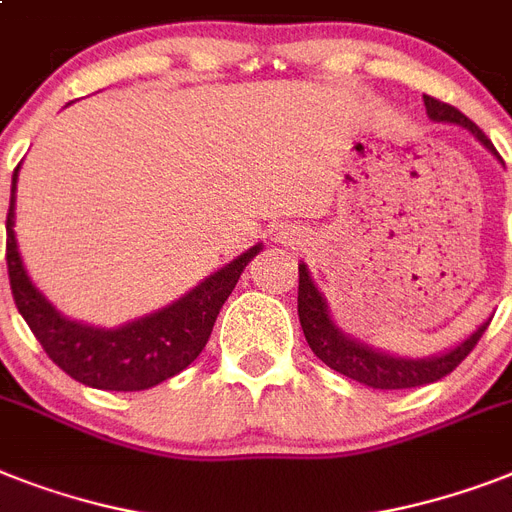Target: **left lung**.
Returning <instances> with one entry per match:
<instances>
[{
  "label": "left lung",
  "instance_id": "left-lung-1",
  "mask_svg": "<svg viewBox=\"0 0 512 512\" xmlns=\"http://www.w3.org/2000/svg\"><path fill=\"white\" fill-rule=\"evenodd\" d=\"M423 105H426V115H429L434 123H455V126L468 128L476 139L484 144L492 155H497L494 144L484 136L476 123L471 118H465L463 112L455 110L447 102H439L434 97H423ZM500 157V155H497ZM297 313L299 323H302V331H305V339L310 344V350L315 352V357H321L328 368H334L336 373L352 378V381H360L365 386H373V389H410V386H423L434 384L439 378H444L447 373H452L463 363L465 357L471 355V350L476 347V342L481 339V334L486 331L489 321L481 323L476 331H473L468 339L452 347V350L442 352V355L431 357H400L389 355V352L373 350L368 344L357 342L352 336H347L342 328L336 326L331 313H328L326 297L318 292V286L310 278V270L305 263H299V294H297Z\"/></svg>",
  "mask_w": 512,
  "mask_h": 512
}]
</instances>
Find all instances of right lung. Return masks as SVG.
<instances>
[{"mask_svg": "<svg viewBox=\"0 0 512 512\" xmlns=\"http://www.w3.org/2000/svg\"><path fill=\"white\" fill-rule=\"evenodd\" d=\"M18 170L12 173L10 213H7V273L20 315L31 326L54 365L70 378L107 392H141L168 381L191 365L213 334L220 307L234 292L236 281L263 244L215 270L173 305L128 321L118 328H97L70 321L36 289L28 276L15 239V189Z\"/></svg>", "mask_w": 512, "mask_h": 512, "instance_id": "1", "label": "right lung"}]
</instances>
